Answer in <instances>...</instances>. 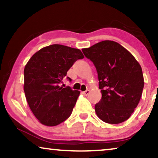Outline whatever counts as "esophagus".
<instances>
[{
    "mask_svg": "<svg viewBox=\"0 0 158 158\" xmlns=\"http://www.w3.org/2000/svg\"><path fill=\"white\" fill-rule=\"evenodd\" d=\"M82 94H83V95H85V96H88V95L90 94V90H86L85 91L82 92Z\"/></svg>",
    "mask_w": 158,
    "mask_h": 158,
    "instance_id": "34e87169",
    "label": "esophagus"
}]
</instances>
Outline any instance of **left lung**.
<instances>
[{
  "instance_id": "1",
  "label": "left lung",
  "mask_w": 158,
  "mask_h": 158,
  "mask_svg": "<svg viewBox=\"0 0 158 158\" xmlns=\"http://www.w3.org/2000/svg\"><path fill=\"white\" fill-rule=\"evenodd\" d=\"M96 67L101 101L95 111L101 120L119 124L128 119L137 106L144 88L142 68L124 47L106 40L82 49Z\"/></svg>"
}]
</instances>
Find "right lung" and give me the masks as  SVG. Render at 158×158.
I'll return each instance as SVG.
<instances>
[{
    "mask_svg": "<svg viewBox=\"0 0 158 158\" xmlns=\"http://www.w3.org/2000/svg\"><path fill=\"white\" fill-rule=\"evenodd\" d=\"M84 56L78 49L52 44L34 54L26 64L23 89L32 113L45 126L53 127L72 114L80 95L59 84L77 60ZM69 81L71 79L67 77Z\"/></svg>",
    "mask_w": 158,
    "mask_h": 158,
    "instance_id": "1",
    "label": "right lung"
}]
</instances>
